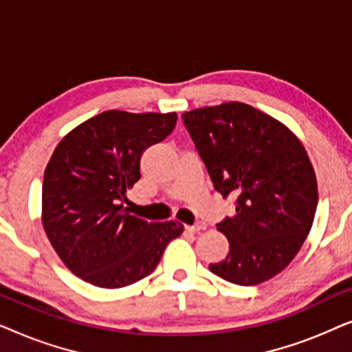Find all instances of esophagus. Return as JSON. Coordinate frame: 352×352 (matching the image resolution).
<instances>
[{"mask_svg":"<svg viewBox=\"0 0 352 352\" xmlns=\"http://www.w3.org/2000/svg\"><path fill=\"white\" fill-rule=\"evenodd\" d=\"M187 230H190V232H200V230H205L206 229V224L205 223H197V224H194V226H187L186 228Z\"/></svg>","mask_w":352,"mask_h":352,"instance_id":"34e87169","label":"esophagus"}]
</instances>
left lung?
Returning <instances> with one entry per match:
<instances>
[{"instance_id": "obj_1", "label": "left lung", "mask_w": 352, "mask_h": 352, "mask_svg": "<svg viewBox=\"0 0 352 352\" xmlns=\"http://www.w3.org/2000/svg\"><path fill=\"white\" fill-rule=\"evenodd\" d=\"M181 118L214 190L234 199V218L216 224L229 253L210 271L243 287L269 280L296 256L316 216L317 181L305 147L248 104L197 109Z\"/></svg>"}]
</instances>
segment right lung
<instances>
[{
  "instance_id": "obj_1",
  "label": "right lung",
  "mask_w": 352,
  "mask_h": 352,
  "mask_svg": "<svg viewBox=\"0 0 352 352\" xmlns=\"http://www.w3.org/2000/svg\"><path fill=\"white\" fill-rule=\"evenodd\" d=\"M173 113L107 110L59 142L43 179V226L56 253L81 280L122 288L141 280L179 237L177 221L148 224L123 206L141 179V158L176 126Z\"/></svg>"
}]
</instances>
